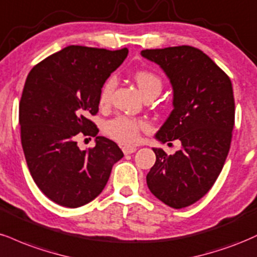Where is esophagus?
Segmentation results:
<instances>
[{
	"label": "esophagus",
	"instance_id": "obj_1",
	"mask_svg": "<svg viewBox=\"0 0 257 257\" xmlns=\"http://www.w3.org/2000/svg\"><path fill=\"white\" fill-rule=\"evenodd\" d=\"M136 150H137V148L135 147H123L122 148V152L125 155H128V154H134Z\"/></svg>",
	"mask_w": 257,
	"mask_h": 257
}]
</instances>
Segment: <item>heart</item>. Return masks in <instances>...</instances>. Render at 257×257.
Wrapping results in <instances>:
<instances>
[{"instance_id": "1", "label": "heart", "mask_w": 257, "mask_h": 257, "mask_svg": "<svg viewBox=\"0 0 257 257\" xmlns=\"http://www.w3.org/2000/svg\"><path fill=\"white\" fill-rule=\"evenodd\" d=\"M136 83L140 86L143 95L150 90L161 91L162 81L155 73L149 71H138L135 74ZM116 85V79L114 75L108 78L101 87L98 96V103L101 107H107L110 104L111 96ZM149 128V123L143 119H137L127 115H119L114 119L105 122L104 132L109 136L111 140L123 146L136 144L140 140L142 131H147Z\"/></svg>"}]
</instances>
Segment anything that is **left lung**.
I'll list each match as a JSON object with an SVG mask.
<instances>
[{
  "mask_svg": "<svg viewBox=\"0 0 257 257\" xmlns=\"http://www.w3.org/2000/svg\"><path fill=\"white\" fill-rule=\"evenodd\" d=\"M141 54L164 69L173 87V110L156 140L182 143L173 155L153 148L156 162L147 176L148 188L180 209L201 200L224 167L234 126L232 83L209 56L190 45Z\"/></svg>",
  "mask_w": 257,
  "mask_h": 257,
  "instance_id": "obj_1",
  "label": "left lung"
}]
</instances>
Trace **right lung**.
I'll list each match as a JSON object with an SVG mask.
<instances>
[{
    "mask_svg": "<svg viewBox=\"0 0 257 257\" xmlns=\"http://www.w3.org/2000/svg\"><path fill=\"white\" fill-rule=\"evenodd\" d=\"M127 54V48L69 45L27 75L19 104L21 146L36 185L60 206L78 208L97 197L123 156L115 142L97 136L89 116L97 114L101 87ZM79 135L96 137V146L80 151Z\"/></svg>",
    "mask_w": 257,
    "mask_h": 257,
    "instance_id": "obj_1",
    "label": "right lung"
}]
</instances>
